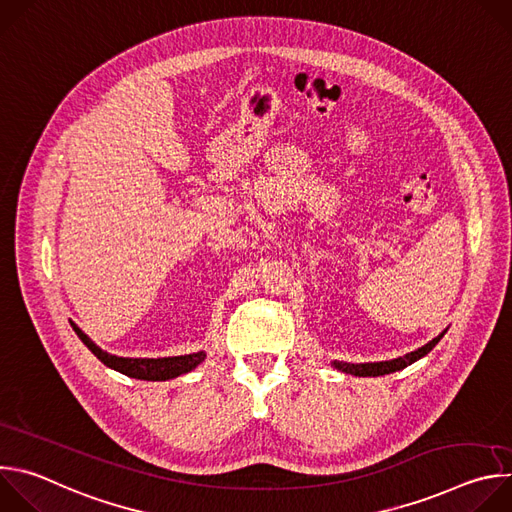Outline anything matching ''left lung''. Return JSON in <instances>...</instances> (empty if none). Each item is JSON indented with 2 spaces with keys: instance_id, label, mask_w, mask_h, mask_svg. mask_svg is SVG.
<instances>
[{
  "instance_id": "1",
  "label": "left lung",
  "mask_w": 512,
  "mask_h": 512,
  "mask_svg": "<svg viewBox=\"0 0 512 512\" xmlns=\"http://www.w3.org/2000/svg\"><path fill=\"white\" fill-rule=\"evenodd\" d=\"M448 332V328L437 334L433 340H429L427 344H423L421 348L413 350V352H407L405 356H399V358H391V360H381V362H344V360H332V367L346 373V375H354V377H383V375H389V373H397L405 367H409V364H413L415 360L423 358L437 342H440L444 338V334Z\"/></svg>"
}]
</instances>
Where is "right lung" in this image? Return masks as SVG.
<instances>
[{
	"mask_svg": "<svg viewBox=\"0 0 512 512\" xmlns=\"http://www.w3.org/2000/svg\"><path fill=\"white\" fill-rule=\"evenodd\" d=\"M72 330L83 340V344L105 364V367L131 377L139 381H170L180 375H186L194 371L198 364L206 358L204 350L192 352V354H180V356H164V358H127V356H115L99 348L75 322H70Z\"/></svg>",
	"mask_w": 512,
	"mask_h": 512,
	"instance_id": "right-lung-1",
	"label": "right lung"
}]
</instances>
